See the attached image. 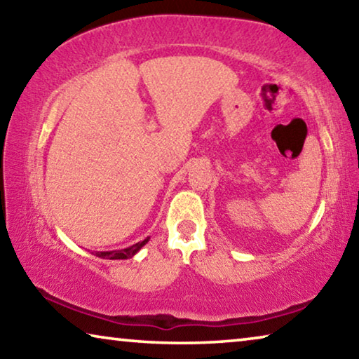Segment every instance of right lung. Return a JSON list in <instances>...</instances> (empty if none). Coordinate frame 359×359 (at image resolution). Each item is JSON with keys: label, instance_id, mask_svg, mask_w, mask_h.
Segmentation results:
<instances>
[{"label": "right lung", "instance_id": "right-lung-1", "mask_svg": "<svg viewBox=\"0 0 359 359\" xmlns=\"http://www.w3.org/2000/svg\"><path fill=\"white\" fill-rule=\"evenodd\" d=\"M150 238L144 239L141 242H137V244L131 245V247H126V248H121V250H109V252H92L93 255H96L98 258H106V259H128L133 258L135 255L141 250V248L147 244Z\"/></svg>", "mask_w": 359, "mask_h": 359}]
</instances>
